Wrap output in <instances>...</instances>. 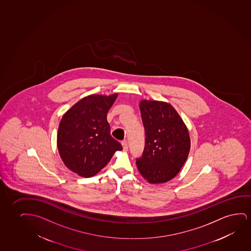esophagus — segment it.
Instances as JSON below:
<instances>
[{"mask_svg":"<svg viewBox=\"0 0 251 251\" xmlns=\"http://www.w3.org/2000/svg\"><path fill=\"white\" fill-rule=\"evenodd\" d=\"M122 145H123V148H124V151H127V149H128V146H127V141H123V142H122Z\"/></svg>","mask_w":251,"mask_h":251,"instance_id":"34e87169","label":"esophagus"}]
</instances>
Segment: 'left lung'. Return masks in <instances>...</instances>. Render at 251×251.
Returning <instances> with one entry per match:
<instances>
[{
	"mask_svg": "<svg viewBox=\"0 0 251 251\" xmlns=\"http://www.w3.org/2000/svg\"><path fill=\"white\" fill-rule=\"evenodd\" d=\"M140 110L146 139L144 151L136 158L138 170L150 183L168 182L177 175L188 158L189 131L170 103L142 100Z\"/></svg>",
	"mask_w": 251,
	"mask_h": 251,
	"instance_id": "1",
	"label": "left lung"
}]
</instances>
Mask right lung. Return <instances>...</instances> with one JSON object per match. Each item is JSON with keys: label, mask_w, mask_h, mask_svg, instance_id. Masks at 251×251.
I'll return each mask as SVG.
<instances>
[{"label": "right lung", "mask_w": 251, "mask_h": 251, "mask_svg": "<svg viewBox=\"0 0 251 251\" xmlns=\"http://www.w3.org/2000/svg\"><path fill=\"white\" fill-rule=\"evenodd\" d=\"M118 94L90 95L73 105L60 122L57 148L64 165L84 177L97 174L122 145L110 135L107 113Z\"/></svg>", "instance_id": "obj_1"}]
</instances>
